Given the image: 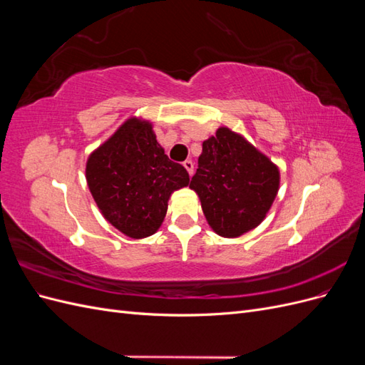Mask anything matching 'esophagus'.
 <instances>
[{"instance_id":"obj_1","label":"esophagus","mask_w":365,"mask_h":365,"mask_svg":"<svg viewBox=\"0 0 365 365\" xmlns=\"http://www.w3.org/2000/svg\"><path fill=\"white\" fill-rule=\"evenodd\" d=\"M182 165H184V169L187 170V173H189V175L192 176V175H193V163H192L190 160H187V161L182 163Z\"/></svg>"}]
</instances>
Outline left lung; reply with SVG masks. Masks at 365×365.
<instances>
[{
	"label": "left lung",
	"mask_w": 365,
	"mask_h": 365,
	"mask_svg": "<svg viewBox=\"0 0 365 365\" xmlns=\"http://www.w3.org/2000/svg\"><path fill=\"white\" fill-rule=\"evenodd\" d=\"M190 189L210 228L236 239L267 217L280 189V169L244 135L220 126L202 143Z\"/></svg>",
	"instance_id": "1"
}]
</instances>
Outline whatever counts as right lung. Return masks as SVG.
<instances>
[{
  "label": "right lung",
  "mask_w": 365,
  "mask_h": 365,
  "mask_svg": "<svg viewBox=\"0 0 365 365\" xmlns=\"http://www.w3.org/2000/svg\"><path fill=\"white\" fill-rule=\"evenodd\" d=\"M85 178L103 217L130 239L155 235L189 173L168 158L150 120L129 117L86 160Z\"/></svg>",
  "instance_id": "right-lung-1"
}]
</instances>
